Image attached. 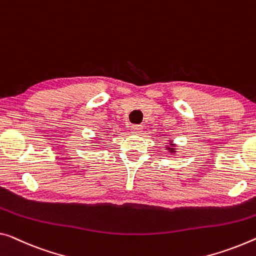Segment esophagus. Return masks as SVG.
<instances>
[{"instance_id":"34e87169","label":"esophagus","mask_w":256,"mask_h":256,"mask_svg":"<svg viewBox=\"0 0 256 256\" xmlns=\"http://www.w3.org/2000/svg\"><path fill=\"white\" fill-rule=\"evenodd\" d=\"M130 130L134 134H140L142 130H143V127H142L140 124H134V126H132Z\"/></svg>"}]
</instances>
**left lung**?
<instances>
[{
    "mask_svg": "<svg viewBox=\"0 0 256 256\" xmlns=\"http://www.w3.org/2000/svg\"><path fill=\"white\" fill-rule=\"evenodd\" d=\"M166 150L169 151L170 153H172V154L176 153V150H178V148H176V145L172 140H169V144L166 145Z\"/></svg>",
    "mask_w": 256,
    "mask_h": 256,
    "instance_id": "left-lung-1",
    "label": "left lung"
}]
</instances>
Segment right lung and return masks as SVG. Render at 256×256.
Segmentation results:
<instances>
[{"instance_id":"1","label":"right lung","mask_w":256,"mask_h":256,"mask_svg":"<svg viewBox=\"0 0 256 256\" xmlns=\"http://www.w3.org/2000/svg\"><path fill=\"white\" fill-rule=\"evenodd\" d=\"M98 140H100V138H98Z\"/></svg>"}]
</instances>
